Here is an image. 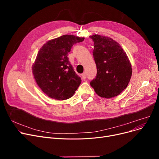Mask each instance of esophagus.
<instances>
[{
  "label": "esophagus",
  "instance_id": "obj_1",
  "mask_svg": "<svg viewBox=\"0 0 159 159\" xmlns=\"http://www.w3.org/2000/svg\"><path fill=\"white\" fill-rule=\"evenodd\" d=\"M82 79H86V74L85 73H82Z\"/></svg>",
  "mask_w": 159,
  "mask_h": 159
}]
</instances>
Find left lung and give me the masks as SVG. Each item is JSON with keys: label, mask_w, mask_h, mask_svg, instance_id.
<instances>
[{"label": "left lung", "mask_w": 159, "mask_h": 159, "mask_svg": "<svg viewBox=\"0 0 159 159\" xmlns=\"http://www.w3.org/2000/svg\"><path fill=\"white\" fill-rule=\"evenodd\" d=\"M93 55L97 66L95 79L90 82L101 97L110 98L119 95L128 85L132 75L129 58L120 44L111 38L93 35Z\"/></svg>", "instance_id": "1"}]
</instances>
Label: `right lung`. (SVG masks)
Returning a JSON list of instances; mask_svg holds the SVG:
<instances>
[{
  "mask_svg": "<svg viewBox=\"0 0 159 159\" xmlns=\"http://www.w3.org/2000/svg\"><path fill=\"white\" fill-rule=\"evenodd\" d=\"M84 37L64 35L44 44L38 52L32 70L37 84L49 97L66 100L71 97L81 83L69 61L68 54L74 44Z\"/></svg>",
  "mask_w": 159,
  "mask_h": 159,
  "instance_id": "right-lung-1",
  "label": "right lung"
}]
</instances>
